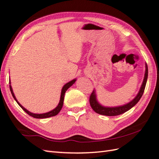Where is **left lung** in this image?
<instances>
[{
	"label": "left lung",
	"mask_w": 159,
	"mask_h": 159,
	"mask_svg": "<svg viewBox=\"0 0 159 159\" xmlns=\"http://www.w3.org/2000/svg\"><path fill=\"white\" fill-rule=\"evenodd\" d=\"M147 78H148V66L146 64L145 78H144L140 91H139V92L135 97V98H134L133 100H132L131 102H129L126 105H124L123 106L115 107H105L102 106V105H101L97 102L95 92L93 90L92 91V93H91L90 97H89V103L91 108H92L94 111L97 113L103 115H106V116H116V115H121L125 112L127 111L128 110H129L133 106H134V105L138 103L139 101L141 98L142 95L144 93V91H145V89Z\"/></svg>",
	"instance_id": "1"
}]
</instances>
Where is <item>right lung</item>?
I'll return each instance as SVG.
<instances>
[{
    "label": "right lung",
    "mask_w": 159,
    "mask_h": 159,
    "mask_svg": "<svg viewBox=\"0 0 159 159\" xmlns=\"http://www.w3.org/2000/svg\"><path fill=\"white\" fill-rule=\"evenodd\" d=\"M76 81V80H71V81H70V82L67 83L66 85H64V87L62 88V89H61V96H60V102H59V104L54 109H53L52 111H51L50 112H48V113H42V114H35V113H30V111H28L27 109H26L25 107H22V105L18 103V102L17 101V99H16L15 96H14V94L13 93V91H12V87L11 85H10V89H11V93L13 96L14 99H15L16 102H17V103L19 105V106H20L25 111L30 115V116H32V117L34 118H36V119H44V118H48V117H53V116H55V115H56L57 113H58L60 110L62 108V106H63V104H64V95H65V93L66 91H67V89H68L69 88H70L71 86L73 85L75 81ZM9 84H11V82H9Z\"/></svg>",
    "instance_id": "obj_1"
}]
</instances>
